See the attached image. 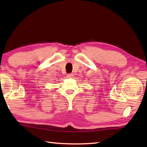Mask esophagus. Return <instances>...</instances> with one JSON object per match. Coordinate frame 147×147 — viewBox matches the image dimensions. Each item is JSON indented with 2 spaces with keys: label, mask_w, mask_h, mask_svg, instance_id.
Returning a JSON list of instances; mask_svg holds the SVG:
<instances>
[{
  "label": "esophagus",
  "mask_w": 147,
  "mask_h": 147,
  "mask_svg": "<svg viewBox=\"0 0 147 147\" xmlns=\"http://www.w3.org/2000/svg\"><path fill=\"white\" fill-rule=\"evenodd\" d=\"M73 73H71V74H68L67 75V78H73Z\"/></svg>",
  "instance_id": "1"
}]
</instances>
